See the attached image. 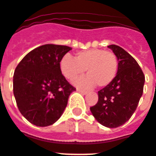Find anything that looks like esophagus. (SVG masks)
<instances>
[{
	"label": "esophagus",
	"instance_id": "esophagus-1",
	"mask_svg": "<svg viewBox=\"0 0 156 156\" xmlns=\"http://www.w3.org/2000/svg\"><path fill=\"white\" fill-rule=\"evenodd\" d=\"M77 91L79 92V93H81L82 94H86L88 91H86V90H83V89H80V88H77Z\"/></svg>",
	"mask_w": 156,
	"mask_h": 156
}]
</instances>
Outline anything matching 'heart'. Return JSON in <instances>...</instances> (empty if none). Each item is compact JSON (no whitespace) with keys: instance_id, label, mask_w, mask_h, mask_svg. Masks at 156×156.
<instances>
[{"instance_id":"obj_1","label":"heart","mask_w":156,"mask_h":156,"mask_svg":"<svg viewBox=\"0 0 156 156\" xmlns=\"http://www.w3.org/2000/svg\"><path fill=\"white\" fill-rule=\"evenodd\" d=\"M88 75L75 82L83 88H92L98 84L99 88L107 87L115 80L119 70V61L115 53L99 48L81 51L74 58L65 55L60 60V70L69 81H73L84 73Z\"/></svg>"}]
</instances>
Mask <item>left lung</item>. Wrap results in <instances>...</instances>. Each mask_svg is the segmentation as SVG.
<instances>
[{"instance_id":"1","label":"left lung","mask_w":156,"mask_h":156,"mask_svg":"<svg viewBox=\"0 0 156 156\" xmlns=\"http://www.w3.org/2000/svg\"><path fill=\"white\" fill-rule=\"evenodd\" d=\"M119 61L115 80L98 92V103L90 108L99 124L117 128L128 121L137 108L144 84L143 71L132 56L117 45H109Z\"/></svg>"}]
</instances>
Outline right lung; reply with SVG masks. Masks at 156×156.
I'll list each match as a JSON object with an SVG mask.
<instances>
[{
    "label": "right lung",
    "mask_w": 156,
    "mask_h": 156,
    "mask_svg": "<svg viewBox=\"0 0 156 156\" xmlns=\"http://www.w3.org/2000/svg\"><path fill=\"white\" fill-rule=\"evenodd\" d=\"M72 48L46 44L28 52L14 72L13 93L21 112L34 125L45 127L61 117L76 88L60 70V60Z\"/></svg>",
    "instance_id": "add662e5"
}]
</instances>
